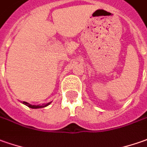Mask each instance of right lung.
Here are the masks:
<instances>
[{
	"mask_svg": "<svg viewBox=\"0 0 147 147\" xmlns=\"http://www.w3.org/2000/svg\"><path fill=\"white\" fill-rule=\"evenodd\" d=\"M51 102H49L47 103V104H43V105H30V104H29V103L26 102V101H23L22 102V104H24L25 105H26V106H28L29 108H31V109H40V108H44V107H47V106H48L49 105L51 104Z\"/></svg>",
	"mask_w": 147,
	"mask_h": 147,
	"instance_id": "1",
	"label": "right lung"
}]
</instances>
